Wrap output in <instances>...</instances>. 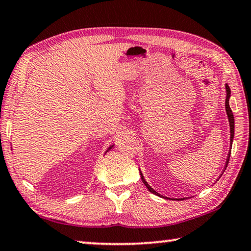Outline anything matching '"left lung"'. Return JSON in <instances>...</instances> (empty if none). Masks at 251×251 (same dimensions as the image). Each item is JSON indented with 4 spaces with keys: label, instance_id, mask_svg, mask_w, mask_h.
Segmentation results:
<instances>
[{
    "label": "left lung",
    "instance_id": "1",
    "mask_svg": "<svg viewBox=\"0 0 251 251\" xmlns=\"http://www.w3.org/2000/svg\"><path fill=\"white\" fill-rule=\"evenodd\" d=\"M226 114H228V118H229V122H230V141H231V144H232V139H233V136H234V119H233V114H232V111H231V109H230V106H229V98H230V88H229V86L226 85ZM229 158H230V152H229V156H228V160H226V166H228V163H229ZM140 175H141V179H142V182H144V184L146 185V187L148 188V190L151 192V193H153V194H157V192H155L152 190L151 187L149 186V185L147 184V182H146L145 180V178H144V176H142V174L140 173Z\"/></svg>",
    "mask_w": 251,
    "mask_h": 251
}]
</instances>
